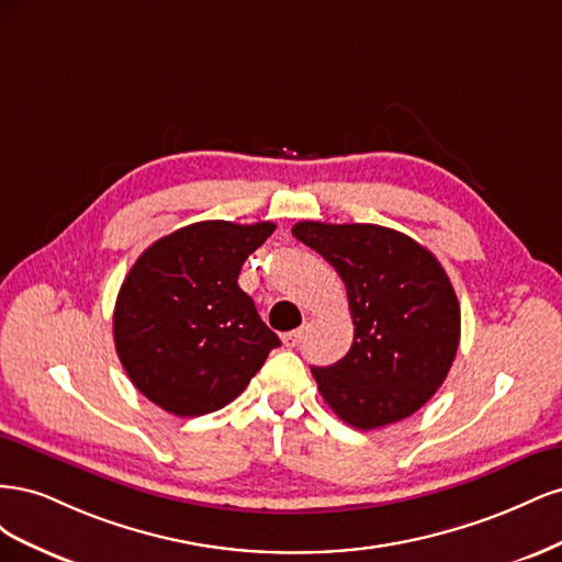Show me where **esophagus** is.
<instances>
[{"label":"esophagus","mask_w":562,"mask_h":562,"mask_svg":"<svg viewBox=\"0 0 562 562\" xmlns=\"http://www.w3.org/2000/svg\"><path fill=\"white\" fill-rule=\"evenodd\" d=\"M302 337H304V330H302V328H300V330L285 333V335H283V345H285V347H297V345L302 342Z\"/></svg>","instance_id":"1"}]
</instances>
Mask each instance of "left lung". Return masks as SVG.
<instances>
[{
  "label": "left lung",
  "mask_w": 562,
  "mask_h": 562,
  "mask_svg": "<svg viewBox=\"0 0 562 562\" xmlns=\"http://www.w3.org/2000/svg\"><path fill=\"white\" fill-rule=\"evenodd\" d=\"M293 236L335 267L353 321L345 359L312 368L323 401L363 431L417 413L448 378L462 323L436 255L380 225L304 220Z\"/></svg>",
  "instance_id": "8db88e82"
}]
</instances>
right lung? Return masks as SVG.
Segmentation results:
<instances>
[{
  "label": "right lung",
  "instance_id": "add662e5",
  "mask_svg": "<svg viewBox=\"0 0 562 562\" xmlns=\"http://www.w3.org/2000/svg\"><path fill=\"white\" fill-rule=\"evenodd\" d=\"M274 223L203 220L151 244L114 304V347L126 375L178 417L220 411L281 345L236 279Z\"/></svg>",
  "mask_w": 562,
  "mask_h": 562
}]
</instances>
